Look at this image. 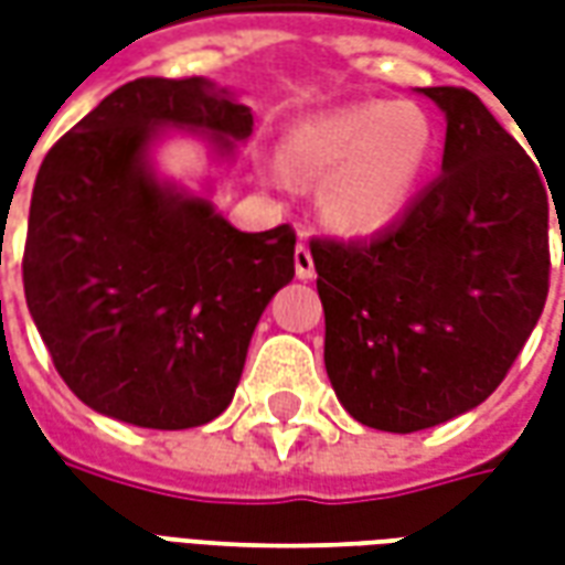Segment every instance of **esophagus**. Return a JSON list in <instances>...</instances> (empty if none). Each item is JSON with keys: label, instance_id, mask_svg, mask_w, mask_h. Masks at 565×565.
Wrapping results in <instances>:
<instances>
[{"label": "esophagus", "instance_id": "esophagus-1", "mask_svg": "<svg viewBox=\"0 0 565 565\" xmlns=\"http://www.w3.org/2000/svg\"><path fill=\"white\" fill-rule=\"evenodd\" d=\"M294 266H296V275L302 278V281H308V278H315V259H311V250H308V245H296L294 250Z\"/></svg>", "mask_w": 565, "mask_h": 565}]
</instances>
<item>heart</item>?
Returning <instances> with one entry per match:
<instances>
[{"label": "heart", "mask_w": 565, "mask_h": 565, "mask_svg": "<svg viewBox=\"0 0 565 565\" xmlns=\"http://www.w3.org/2000/svg\"><path fill=\"white\" fill-rule=\"evenodd\" d=\"M436 150V129L412 103H360L308 117L284 136L281 169L296 181H318L327 221L372 233L415 202Z\"/></svg>", "instance_id": "heart-1"}]
</instances>
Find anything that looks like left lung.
<instances>
[{
	"instance_id": "8db88e82",
	"label": "left lung",
	"mask_w": 565,
	"mask_h": 565,
	"mask_svg": "<svg viewBox=\"0 0 565 565\" xmlns=\"http://www.w3.org/2000/svg\"><path fill=\"white\" fill-rule=\"evenodd\" d=\"M417 93L448 120L441 174L384 233L311 238L332 391L384 433L445 424L502 384L545 308L563 209L472 90Z\"/></svg>"
}]
</instances>
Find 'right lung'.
Here are the masks:
<instances>
[{
  "label": "right lung",
  "instance_id": "1",
  "mask_svg": "<svg viewBox=\"0 0 565 565\" xmlns=\"http://www.w3.org/2000/svg\"><path fill=\"white\" fill-rule=\"evenodd\" d=\"M162 127L233 153L254 115L205 78H139L105 96L39 169L23 290L81 403L190 429L233 403L259 315L294 281L296 233H242L209 199L160 184L148 145Z\"/></svg>",
  "mask_w": 565,
  "mask_h": 565
}]
</instances>
